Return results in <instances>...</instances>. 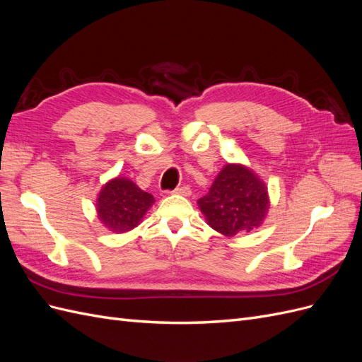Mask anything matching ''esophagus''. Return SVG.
I'll list each match as a JSON object with an SVG mask.
<instances>
[{
	"instance_id": "esophagus-1",
	"label": "esophagus",
	"mask_w": 362,
	"mask_h": 362,
	"mask_svg": "<svg viewBox=\"0 0 362 362\" xmlns=\"http://www.w3.org/2000/svg\"><path fill=\"white\" fill-rule=\"evenodd\" d=\"M172 193H175V194H181V196H190L192 190H190L189 185H181V187H177V189H175Z\"/></svg>"
}]
</instances>
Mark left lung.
Returning a JSON list of instances; mask_svg holds the SVG:
<instances>
[{"instance_id": "obj_1", "label": "left lung", "mask_w": 362, "mask_h": 362, "mask_svg": "<svg viewBox=\"0 0 362 362\" xmlns=\"http://www.w3.org/2000/svg\"><path fill=\"white\" fill-rule=\"evenodd\" d=\"M198 206L214 231L234 237L262 225L270 196L258 173L242 163H226Z\"/></svg>"}]
</instances>
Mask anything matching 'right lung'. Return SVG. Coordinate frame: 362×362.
I'll return each instance as SVG.
<instances>
[{
	"mask_svg": "<svg viewBox=\"0 0 362 362\" xmlns=\"http://www.w3.org/2000/svg\"><path fill=\"white\" fill-rule=\"evenodd\" d=\"M154 196L141 190L127 177L108 180L98 193L95 208L103 226L115 234H125L144 221Z\"/></svg>",
	"mask_w": 362,
	"mask_h": 362,
	"instance_id": "add662e5",
	"label": "right lung"
}]
</instances>
